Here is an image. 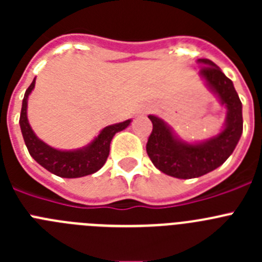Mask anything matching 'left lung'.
<instances>
[{"label":"left lung","instance_id":"1","mask_svg":"<svg viewBox=\"0 0 262 262\" xmlns=\"http://www.w3.org/2000/svg\"><path fill=\"white\" fill-rule=\"evenodd\" d=\"M200 76L227 110L221 133L201 142H185L165 120L148 115L154 128L147 154L160 172L176 178H196L212 172L232 155L243 134V106L232 81L209 59H198Z\"/></svg>","mask_w":262,"mask_h":262}]
</instances>
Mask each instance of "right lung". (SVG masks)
I'll use <instances>...</instances> for the list:
<instances>
[{
	"instance_id": "add662e5",
	"label": "right lung",
	"mask_w": 262,
	"mask_h": 262,
	"mask_svg": "<svg viewBox=\"0 0 262 262\" xmlns=\"http://www.w3.org/2000/svg\"><path fill=\"white\" fill-rule=\"evenodd\" d=\"M35 88V78L26 90L22 101L19 126L22 131L23 140L29 149L30 155L39 165L46 168L48 172L64 178H78L88 174H93L105 165L110 154V143L114 135L129 126L131 119H127L120 123L110 124L101 129L88 145L77 149H57L35 135L27 119V102L29 96Z\"/></svg>"
}]
</instances>
